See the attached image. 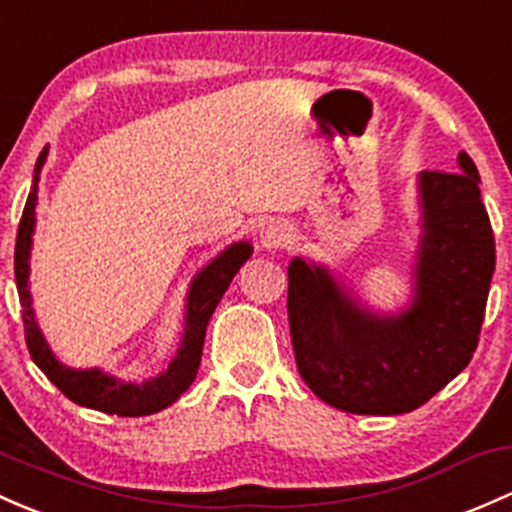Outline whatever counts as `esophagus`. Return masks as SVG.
<instances>
[{
	"label": "esophagus",
	"instance_id": "esophagus-1",
	"mask_svg": "<svg viewBox=\"0 0 512 512\" xmlns=\"http://www.w3.org/2000/svg\"><path fill=\"white\" fill-rule=\"evenodd\" d=\"M291 240V228L286 226L279 218H272V221L262 223L260 228V245L265 250H277V247L286 245Z\"/></svg>",
	"mask_w": 512,
	"mask_h": 512
}]
</instances>
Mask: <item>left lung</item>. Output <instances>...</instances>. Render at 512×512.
I'll return each instance as SVG.
<instances>
[{
  "label": "left lung",
  "instance_id": "1",
  "mask_svg": "<svg viewBox=\"0 0 512 512\" xmlns=\"http://www.w3.org/2000/svg\"><path fill=\"white\" fill-rule=\"evenodd\" d=\"M459 172H420V240L413 296L379 313L325 265L289 262L296 367L320 401L345 413L401 415L428 403L474 357L496 243L474 160Z\"/></svg>",
  "mask_w": 512,
  "mask_h": 512
}]
</instances>
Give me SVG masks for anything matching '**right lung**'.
<instances>
[{
  "instance_id": "obj_1",
  "label": "right lung",
  "mask_w": 512,
  "mask_h": 512,
  "mask_svg": "<svg viewBox=\"0 0 512 512\" xmlns=\"http://www.w3.org/2000/svg\"><path fill=\"white\" fill-rule=\"evenodd\" d=\"M48 145L41 150L33 170V184L28 192L24 216H21L19 233H16V250H14V274L16 289H19V301L24 306V328H26V345L31 352L33 362L38 364L43 374L58 386L60 391L70 398L72 403L92 411L121 415V418H138V415H150L172 406L184 391L192 386L201 364V350H204L206 325L216 311L218 301L223 299L226 289L233 282L240 267L250 260L252 245L247 240L228 245L221 255H216L206 267L196 272L187 291V303H184V333L179 340L177 352L172 362L167 364L165 372H160L153 379L123 381L119 376L104 372V369H75L67 367L55 357L50 350L48 340L43 338L38 328L36 311H33L31 299V247H33V230H36V204H38V182H41V170L46 165Z\"/></svg>"
}]
</instances>
